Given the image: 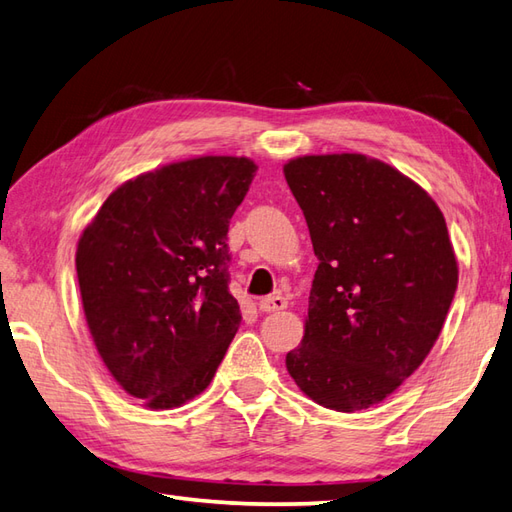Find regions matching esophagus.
Returning a JSON list of instances; mask_svg holds the SVG:
<instances>
[{"mask_svg": "<svg viewBox=\"0 0 512 512\" xmlns=\"http://www.w3.org/2000/svg\"><path fill=\"white\" fill-rule=\"evenodd\" d=\"M288 306V301L281 297V295H270L259 299V310L262 312H277V310H284Z\"/></svg>", "mask_w": 512, "mask_h": 512, "instance_id": "34e87169", "label": "esophagus"}]
</instances>
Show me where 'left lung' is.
<instances>
[{"mask_svg":"<svg viewBox=\"0 0 512 512\" xmlns=\"http://www.w3.org/2000/svg\"><path fill=\"white\" fill-rule=\"evenodd\" d=\"M314 255L306 334L286 367L334 411L385 400L431 352L458 288L438 204L363 154L303 156L284 167Z\"/></svg>","mask_w":512,"mask_h":512,"instance_id":"left-lung-1","label":"left lung"}]
</instances>
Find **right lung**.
<instances>
[{"instance_id": "1", "label": "right lung", "mask_w": 512, "mask_h": 512, "mask_svg": "<svg viewBox=\"0 0 512 512\" xmlns=\"http://www.w3.org/2000/svg\"><path fill=\"white\" fill-rule=\"evenodd\" d=\"M248 158L202 156L121 184L76 248L85 319L103 363L149 409L209 387L242 323L226 235L255 178Z\"/></svg>"}]
</instances>
